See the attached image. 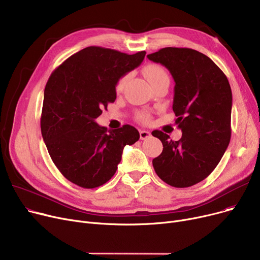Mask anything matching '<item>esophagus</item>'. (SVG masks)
<instances>
[{"label": "esophagus", "mask_w": 260, "mask_h": 260, "mask_svg": "<svg viewBox=\"0 0 260 260\" xmlns=\"http://www.w3.org/2000/svg\"><path fill=\"white\" fill-rule=\"evenodd\" d=\"M151 137V132L148 131H140V139L144 140V139H147Z\"/></svg>", "instance_id": "obj_1"}]
</instances>
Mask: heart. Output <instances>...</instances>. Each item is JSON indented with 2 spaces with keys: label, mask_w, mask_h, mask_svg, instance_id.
Returning <instances> with one entry per match:
<instances>
[{
  "label": "heart",
  "mask_w": 260,
  "mask_h": 260,
  "mask_svg": "<svg viewBox=\"0 0 260 260\" xmlns=\"http://www.w3.org/2000/svg\"><path fill=\"white\" fill-rule=\"evenodd\" d=\"M143 74L147 78V80L151 82V84L153 86H156L157 84L161 83V82H163V81H169L170 82V78H169L168 73L166 72L165 68H163L160 65H158V64L147 65L143 70ZM128 78H129L128 75H124V76H122L121 78L118 79L117 83H116V90L117 91H122L123 90V88H124L125 85H126V82H127ZM136 119H137L140 123H143V124H147V123H149L152 120V115L146 111H140V112L137 113V115H136Z\"/></svg>",
  "instance_id": "1"
}]
</instances>
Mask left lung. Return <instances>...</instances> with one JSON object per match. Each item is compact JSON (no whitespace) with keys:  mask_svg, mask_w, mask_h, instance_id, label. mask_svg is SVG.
Listing matches in <instances>:
<instances>
[{"mask_svg":"<svg viewBox=\"0 0 260 260\" xmlns=\"http://www.w3.org/2000/svg\"><path fill=\"white\" fill-rule=\"evenodd\" d=\"M147 58L166 66L175 81L173 111L182 132L178 141L161 131L162 153L153 159L161 180L192 186L215 170L231 140L232 90L226 76L209 57L190 48L166 47Z\"/></svg>","mask_w":260,"mask_h":260,"instance_id":"obj_1","label":"left lung"}]
</instances>
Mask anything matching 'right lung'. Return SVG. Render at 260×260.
I'll return each mask as SVG.
<instances>
[{"instance_id": "obj_1", "label": "right lung", "mask_w": 260, "mask_h": 260, "mask_svg": "<svg viewBox=\"0 0 260 260\" xmlns=\"http://www.w3.org/2000/svg\"><path fill=\"white\" fill-rule=\"evenodd\" d=\"M145 53L89 46L50 75L41 132L51 160L67 180L84 188L103 185L115 175L124 146L139 140L132 125L108 131L94 119L115 102L118 79L138 67Z\"/></svg>"}]
</instances>
